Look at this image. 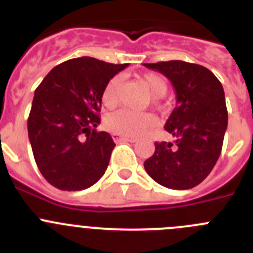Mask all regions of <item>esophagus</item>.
<instances>
[{
  "label": "esophagus",
  "instance_id": "obj_1",
  "mask_svg": "<svg viewBox=\"0 0 253 253\" xmlns=\"http://www.w3.org/2000/svg\"><path fill=\"white\" fill-rule=\"evenodd\" d=\"M113 139L115 140V142H137V138L124 137V135H119V134H113Z\"/></svg>",
  "mask_w": 253,
  "mask_h": 253
}]
</instances>
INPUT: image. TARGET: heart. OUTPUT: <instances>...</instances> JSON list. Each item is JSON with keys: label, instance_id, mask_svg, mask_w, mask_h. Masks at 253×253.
I'll list each match as a JSON object with an SVG mask.
<instances>
[{"label": "heart", "instance_id": "1", "mask_svg": "<svg viewBox=\"0 0 253 253\" xmlns=\"http://www.w3.org/2000/svg\"><path fill=\"white\" fill-rule=\"evenodd\" d=\"M140 82L148 88L151 95L153 96L152 102L154 106L160 107V99L166 95L167 88H169L166 80L156 73H146L140 77ZM120 84L122 81L119 77H113L105 84L101 93V100L102 104L106 107H114L118 102ZM104 124L105 128L113 133L135 137L144 133L147 129L152 128L154 125V119L149 114H137L129 110H119L109 114L105 118Z\"/></svg>", "mask_w": 253, "mask_h": 253}]
</instances>
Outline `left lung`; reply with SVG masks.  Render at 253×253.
Segmentation results:
<instances>
[{
  "instance_id": "8db88e82",
  "label": "left lung",
  "mask_w": 253,
  "mask_h": 253,
  "mask_svg": "<svg viewBox=\"0 0 253 253\" xmlns=\"http://www.w3.org/2000/svg\"><path fill=\"white\" fill-rule=\"evenodd\" d=\"M169 78L176 91L177 106L165 130L175 144L154 143V153L144 162L147 173L169 189L196 186L215 166L228 125L224 90L213 72L182 60L144 63Z\"/></svg>"
}]
</instances>
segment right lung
<instances>
[{
	"label": "right lung",
	"mask_w": 253,
	"mask_h": 253,
	"mask_svg": "<svg viewBox=\"0 0 253 253\" xmlns=\"http://www.w3.org/2000/svg\"><path fill=\"white\" fill-rule=\"evenodd\" d=\"M126 66L75 58L55 66L37 87L29 139L38 169L57 189L84 190L106 171L115 143L109 133L96 130L101 93Z\"/></svg>",
	"instance_id": "add662e5"
}]
</instances>
